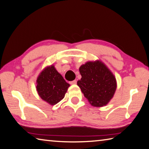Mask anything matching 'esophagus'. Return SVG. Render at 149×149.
<instances>
[{"mask_svg": "<svg viewBox=\"0 0 149 149\" xmlns=\"http://www.w3.org/2000/svg\"><path fill=\"white\" fill-rule=\"evenodd\" d=\"M70 83L71 84V85H75V84L77 83V81L76 80H74V81H70Z\"/></svg>", "mask_w": 149, "mask_h": 149, "instance_id": "1", "label": "esophagus"}]
</instances>
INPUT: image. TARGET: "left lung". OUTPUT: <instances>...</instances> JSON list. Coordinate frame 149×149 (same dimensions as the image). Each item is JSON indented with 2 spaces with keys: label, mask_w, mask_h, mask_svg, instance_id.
Instances as JSON below:
<instances>
[{
  "label": "left lung",
  "mask_w": 149,
  "mask_h": 149,
  "mask_svg": "<svg viewBox=\"0 0 149 149\" xmlns=\"http://www.w3.org/2000/svg\"><path fill=\"white\" fill-rule=\"evenodd\" d=\"M81 79L77 81L85 98L92 105H105L113 98L117 82L111 72L101 61L87 62L81 66Z\"/></svg>",
  "instance_id": "1"
}]
</instances>
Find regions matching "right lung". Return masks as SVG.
<instances>
[{"instance_id":"add662e5","label":"right lung","mask_w":149,"mask_h":149,"mask_svg":"<svg viewBox=\"0 0 149 149\" xmlns=\"http://www.w3.org/2000/svg\"><path fill=\"white\" fill-rule=\"evenodd\" d=\"M36 82L39 96L52 105L64 98L70 86L53 65L47 67L40 73Z\"/></svg>"}]
</instances>
